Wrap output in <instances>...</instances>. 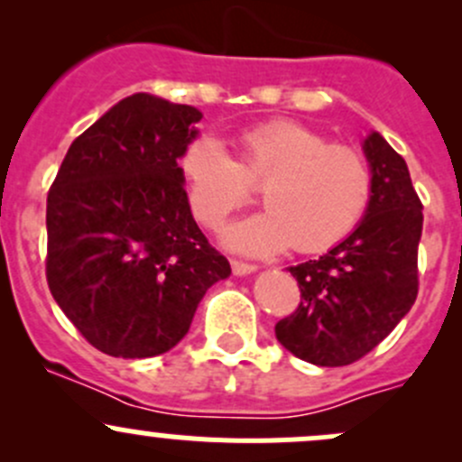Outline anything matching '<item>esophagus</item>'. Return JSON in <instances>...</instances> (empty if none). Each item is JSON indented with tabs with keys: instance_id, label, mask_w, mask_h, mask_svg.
Wrapping results in <instances>:
<instances>
[{
	"instance_id": "1",
	"label": "esophagus",
	"mask_w": 462,
	"mask_h": 462,
	"mask_svg": "<svg viewBox=\"0 0 462 462\" xmlns=\"http://www.w3.org/2000/svg\"><path fill=\"white\" fill-rule=\"evenodd\" d=\"M232 273L235 274H248V273H254L257 270V265L250 263V261H241V259H232Z\"/></svg>"
}]
</instances>
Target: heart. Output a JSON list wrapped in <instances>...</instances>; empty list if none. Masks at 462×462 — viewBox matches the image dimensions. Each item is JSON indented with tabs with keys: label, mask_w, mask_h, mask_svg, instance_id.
I'll use <instances>...</instances> for the list:
<instances>
[{
	"label": "heart",
	"mask_w": 462,
	"mask_h": 462,
	"mask_svg": "<svg viewBox=\"0 0 462 462\" xmlns=\"http://www.w3.org/2000/svg\"><path fill=\"white\" fill-rule=\"evenodd\" d=\"M239 158L212 138L180 156V176L199 223L217 230L263 189L268 212L227 230L232 248L250 254H319L353 235L369 214L375 176L360 149L335 144L300 123H268L241 134Z\"/></svg>",
	"instance_id": "obj_1"
}]
</instances>
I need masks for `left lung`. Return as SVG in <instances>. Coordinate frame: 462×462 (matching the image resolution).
Returning a JSON list of instances; mask_svg holds the SVG:
<instances>
[{
    "label": "left lung",
    "mask_w": 462,
    "mask_h": 462,
    "mask_svg": "<svg viewBox=\"0 0 462 462\" xmlns=\"http://www.w3.org/2000/svg\"><path fill=\"white\" fill-rule=\"evenodd\" d=\"M374 203L356 232L324 257L292 265L301 301L274 335L300 360L346 366L371 353L418 297L422 203L407 162L380 134L365 141Z\"/></svg>",
    "instance_id": "8db88e82"
}]
</instances>
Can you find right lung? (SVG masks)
<instances>
[{"label": "right lung", "mask_w": 462, "mask_h": 462, "mask_svg": "<svg viewBox=\"0 0 462 462\" xmlns=\"http://www.w3.org/2000/svg\"><path fill=\"white\" fill-rule=\"evenodd\" d=\"M201 111L136 93L76 138L46 199V282L91 346L153 357L230 263L199 230L179 158Z\"/></svg>", "instance_id": "obj_1"}]
</instances>
